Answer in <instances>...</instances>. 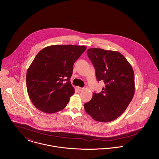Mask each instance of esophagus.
<instances>
[{
    "instance_id": "1",
    "label": "esophagus",
    "mask_w": 159,
    "mask_h": 159,
    "mask_svg": "<svg viewBox=\"0 0 159 159\" xmlns=\"http://www.w3.org/2000/svg\"><path fill=\"white\" fill-rule=\"evenodd\" d=\"M84 89V88H81V87H78V90L79 91H82Z\"/></svg>"
}]
</instances>
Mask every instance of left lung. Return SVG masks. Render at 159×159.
<instances>
[{"instance_id":"obj_1","label":"left lung","mask_w":159,"mask_h":159,"mask_svg":"<svg viewBox=\"0 0 159 159\" xmlns=\"http://www.w3.org/2000/svg\"><path fill=\"white\" fill-rule=\"evenodd\" d=\"M87 54L97 81H103L105 87L98 93H93L91 100L84 105V110L96 121H113L125 111L134 97V70L117 51L90 48Z\"/></svg>"}]
</instances>
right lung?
I'll list each match as a JSON object with an SVG mask.
<instances>
[{"instance_id":"add662e5","label":"right lung","mask_w":159,"mask_h":159,"mask_svg":"<svg viewBox=\"0 0 159 159\" xmlns=\"http://www.w3.org/2000/svg\"><path fill=\"white\" fill-rule=\"evenodd\" d=\"M86 47L52 45L35 56L26 74L27 90L34 105L46 113L66 108L75 93L70 81L75 61Z\"/></svg>"}]
</instances>
